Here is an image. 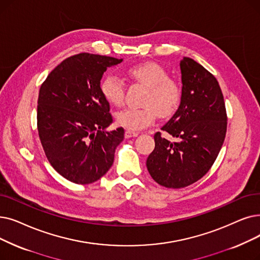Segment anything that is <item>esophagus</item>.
Listing matches in <instances>:
<instances>
[{
	"instance_id": "obj_1",
	"label": "esophagus",
	"mask_w": 260,
	"mask_h": 260,
	"mask_svg": "<svg viewBox=\"0 0 260 260\" xmlns=\"http://www.w3.org/2000/svg\"><path fill=\"white\" fill-rule=\"evenodd\" d=\"M138 135H139L138 132H135V131H132V129H126L125 134H124V136H125V138H132V137H137Z\"/></svg>"
}]
</instances>
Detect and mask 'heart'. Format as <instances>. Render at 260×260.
Returning a JSON list of instances; mask_svg holds the SVG:
<instances>
[{"mask_svg":"<svg viewBox=\"0 0 260 260\" xmlns=\"http://www.w3.org/2000/svg\"><path fill=\"white\" fill-rule=\"evenodd\" d=\"M128 75L134 81L146 87L142 99V107H127L117 112L119 125L128 129H141L151 125L157 116L171 117L177 110L182 100V86L168 76L165 68L154 61L131 67ZM101 93L107 102L121 107L125 98V85L116 74H107L101 82Z\"/></svg>","mask_w":260,"mask_h":260,"instance_id":"b5f03b06","label":"heart"}]
</instances>
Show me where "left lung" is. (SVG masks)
Wrapping results in <instances>:
<instances>
[{
    "label": "left lung",
    "mask_w": 260,
    "mask_h": 260,
    "mask_svg": "<svg viewBox=\"0 0 260 260\" xmlns=\"http://www.w3.org/2000/svg\"><path fill=\"white\" fill-rule=\"evenodd\" d=\"M182 100L173 117L154 135L146 168L157 184L184 188L198 182L216 161L228 128L217 78L189 57L180 61Z\"/></svg>",
    "instance_id": "8db88e82"
}]
</instances>
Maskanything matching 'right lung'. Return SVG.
I'll use <instances>...</instances> for the list:
<instances>
[{
  "label": "right lung",
  "instance_id": "obj_1",
  "mask_svg": "<svg viewBox=\"0 0 260 260\" xmlns=\"http://www.w3.org/2000/svg\"><path fill=\"white\" fill-rule=\"evenodd\" d=\"M121 61L76 54L52 70L40 87L37 128L43 151L55 170L74 184H91L102 177L124 138L123 127L105 131L114 119L100 88L107 68Z\"/></svg>",
  "mask_w": 260,
  "mask_h": 260
}]
</instances>
